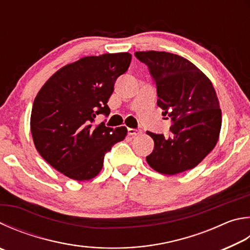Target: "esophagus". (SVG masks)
Masks as SVG:
<instances>
[{
    "mask_svg": "<svg viewBox=\"0 0 250 250\" xmlns=\"http://www.w3.org/2000/svg\"><path fill=\"white\" fill-rule=\"evenodd\" d=\"M128 134L131 135V137H135V135L141 134V130H137V129H128Z\"/></svg>",
    "mask_w": 250,
    "mask_h": 250,
    "instance_id": "34e87169",
    "label": "esophagus"
}]
</instances>
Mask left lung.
Returning <instances> with one entry per match:
<instances>
[{
	"mask_svg": "<svg viewBox=\"0 0 250 250\" xmlns=\"http://www.w3.org/2000/svg\"><path fill=\"white\" fill-rule=\"evenodd\" d=\"M134 54L147 65L156 85L157 106L172 122L168 138L146 132L154 140L147 164L165 175L194 168L214 148L221 131L222 111L211 81L193 63L177 54Z\"/></svg>",
	"mask_w": 250,
	"mask_h": 250,
	"instance_id": "left-lung-1",
	"label": "left lung"
}]
</instances>
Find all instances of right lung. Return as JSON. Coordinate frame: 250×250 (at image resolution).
Listing matches in <instances>:
<instances>
[{
  "label": "right lung",
  "instance_id": "obj_1",
  "mask_svg": "<svg viewBox=\"0 0 250 250\" xmlns=\"http://www.w3.org/2000/svg\"><path fill=\"white\" fill-rule=\"evenodd\" d=\"M128 52L82 58L61 67L36 96L30 130L35 146L53 168L71 179L96 177L112 145L124 140L125 126L93 125L99 113L108 116L107 103L116 80L131 62Z\"/></svg>",
  "mask_w": 250,
  "mask_h": 250
}]
</instances>
